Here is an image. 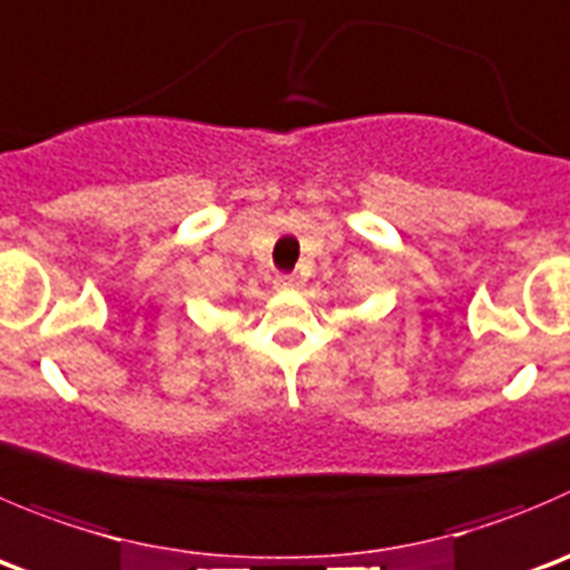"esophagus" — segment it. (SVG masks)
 I'll use <instances>...</instances> for the list:
<instances>
[{
    "mask_svg": "<svg viewBox=\"0 0 570 570\" xmlns=\"http://www.w3.org/2000/svg\"><path fill=\"white\" fill-rule=\"evenodd\" d=\"M297 284H301V275H295V273L275 275V286H278V289H292V286H297Z\"/></svg>",
    "mask_w": 570,
    "mask_h": 570,
    "instance_id": "obj_1",
    "label": "esophagus"
}]
</instances>
